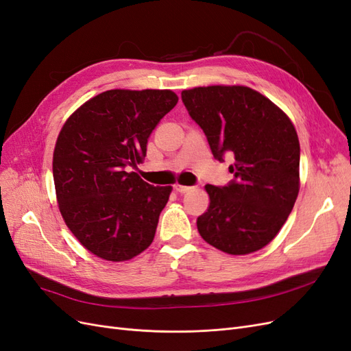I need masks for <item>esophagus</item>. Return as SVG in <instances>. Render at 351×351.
Returning <instances> with one entry per match:
<instances>
[{"instance_id":"obj_1","label":"esophagus","mask_w":351,"mask_h":351,"mask_svg":"<svg viewBox=\"0 0 351 351\" xmlns=\"http://www.w3.org/2000/svg\"><path fill=\"white\" fill-rule=\"evenodd\" d=\"M174 189L177 190L178 193H182V195H184V193H189L190 190H192L193 187H190V186H182V184H176L174 186Z\"/></svg>"}]
</instances>
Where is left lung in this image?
Listing matches in <instances>:
<instances>
[{
	"label": "left lung",
	"mask_w": 351,
	"mask_h": 351,
	"mask_svg": "<svg viewBox=\"0 0 351 351\" xmlns=\"http://www.w3.org/2000/svg\"><path fill=\"white\" fill-rule=\"evenodd\" d=\"M182 99L214 156H234L228 168L234 180L205 186L209 206L196 221L199 234L234 256L261 250L285 224L300 190L294 124L271 99L240 84L184 89Z\"/></svg>",
	"instance_id": "left-lung-1"
}]
</instances>
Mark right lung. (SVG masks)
<instances>
[{"label": "right lung", "mask_w": 351, "mask_h": 351, "mask_svg": "<svg viewBox=\"0 0 351 351\" xmlns=\"http://www.w3.org/2000/svg\"><path fill=\"white\" fill-rule=\"evenodd\" d=\"M178 97L169 89H111L90 98L61 127L52 155L58 209L82 246L124 262L151 246L171 186L154 187L127 167Z\"/></svg>", "instance_id": "right-lung-1"}]
</instances>
